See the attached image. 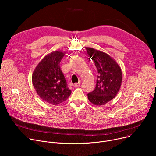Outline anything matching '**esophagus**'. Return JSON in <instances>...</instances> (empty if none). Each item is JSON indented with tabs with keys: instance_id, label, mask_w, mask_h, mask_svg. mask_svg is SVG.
Wrapping results in <instances>:
<instances>
[{
	"instance_id": "obj_1",
	"label": "esophagus",
	"mask_w": 156,
	"mask_h": 156,
	"mask_svg": "<svg viewBox=\"0 0 156 156\" xmlns=\"http://www.w3.org/2000/svg\"><path fill=\"white\" fill-rule=\"evenodd\" d=\"M75 87H78L80 86V83H74V85H73Z\"/></svg>"
}]
</instances>
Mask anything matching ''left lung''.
I'll list each match as a JSON object with an SVG mask.
<instances>
[{"mask_svg": "<svg viewBox=\"0 0 156 156\" xmlns=\"http://www.w3.org/2000/svg\"><path fill=\"white\" fill-rule=\"evenodd\" d=\"M87 54L94 61L98 75L95 90L87 94L89 101L102 105L116 97L122 81L121 69L116 61L109 54L86 47Z\"/></svg>", "mask_w": 156, "mask_h": 156, "instance_id": "obj_1", "label": "left lung"}]
</instances>
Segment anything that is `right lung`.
Returning <instances> with one entry per match:
<instances>
[{"label":"right lung","mask_w":156,"mask_h":156,"mask_svg":"<svg viewBox=\"0 0 156 156\" xmlns=\"http://www.w3.org/2000/svg\"><path fill=\"white\" fill-rule=\"evenodd\" d=\"M64 52L55 51L46 55L37 66L32 75V83L44 101L57 105L68 99L71 90L59 66Z\"/></svg>","instance_id":"1"}]
</instances>
